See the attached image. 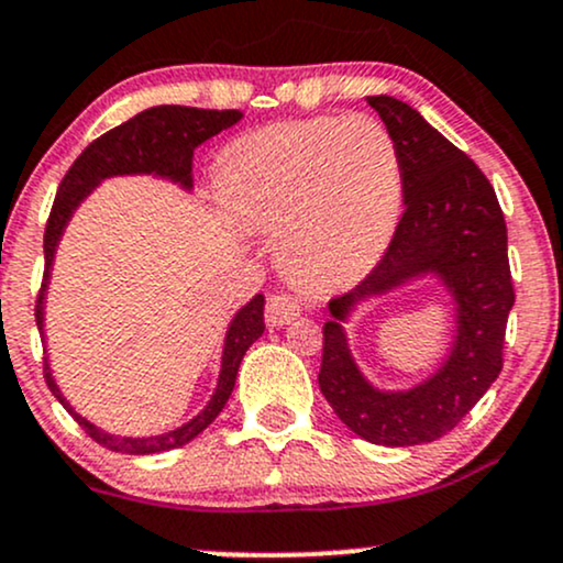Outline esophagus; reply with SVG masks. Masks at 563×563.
I'll use <instances>...</instances> for the list:
<instances>
[{"label": "esophagus", "instance_id": "1", "mask_svg": "<svg viewBox=\"0 0 563 563\" xmlns=\"http://www.w3.org/2000/svg\"><path fill=\"white\" fill-rule=\"evenodd\" d=\"M299 314H301V301L296 299L294 294H286V290L269 296L267 309H264V318H267L269 325L275 328L288 325V322L299 318Z\"/></svg>", "mask_w": 563, "mask_h": 563}]
</instances>
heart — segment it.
I'll list each match as a JSON object with an SVG mask.
<instances>
[{
  "mask_svg": "<svg viewBox=\"0 0 563 563\" xmlns=\"http://www.w3.org/2000/svg\"><path fill=\"white\" fill-rule=\"evenodd\" d=\"M217 179L245 228L280 232L283 269L309 290L360 280L384 256L402 209L397 147L371 115L245 134L222 153Z\"/></svg>",
  "mask_w": 563,
  "mask_h": 563,
  "instance_id": "obj_1",
  "label": "heart"
}]
</instances>
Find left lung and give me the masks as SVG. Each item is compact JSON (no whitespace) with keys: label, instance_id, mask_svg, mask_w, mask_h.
<instances>
[{"label":"left lung","instance_id":"1","mask_svg":"<svg viewBox=\"0 0 563 563\" xmlns=\"http://www.w3.org/2000/svg\"><path fill=\"white\" fill-rule=\"evenodd\" d=\"M389 129L402 172L405 214L360 286L328 303L320 391L357 437L386 448L434 442L455 429L503 371V341L514 307L508 232L479 166L397 97H367ZM437 274L456 301V341L443 367L407 393H380L364 380L340 322L360 300L421 274Z\"/></svg>","mask_w":563,"mask_h":563}]
</instances>
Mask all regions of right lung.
Wrapping results in <instances>:
<instances>
[{
  "label": "right lung",
  "instance_id": "add662e5",
  "mask_svg": "<svg viewBox=\"0 0 563 563\" xmlns=\"http://www.w3.org/2000/svg\"><path fill=\"white\" fill-rule=\"evenodd\" d=\"M243 119L241 111H203V108H185V106H158L147 108L124 121L121 126L111 129L102 137L89 142L84 153L74 161L66 177H63L57 196L49 211L47 230H44V280L38 288L36 299V325L38 333L44 335V294H47L49 269H53L55 249L60 241L63 230H66L70 214L76 206L81 203L89 192L95 190L102 179L119 177V174H156V177L172 179V183L183 185L185 190L192 187V151L200 142L211 140L214 134L222 132ZM264 333V296H254L241 312L235 314L224 335L222 349V371H219L217 389L211 394L209 405L198 412L192 421H187L179 429L169 431L161 437H113L108 431L97 429L87 418L70 407V402L57 389L53 371H49L47 357H44V380H47L49 391L55 394L76 423L87 431L102 448L113 452H124V455H156L196 439L228 405L232 389H235L238 367H241L243 354L249 346Z\"/></svg>",
  "mask_w": 563,
  "mask_h": 563
}]
</instances>
